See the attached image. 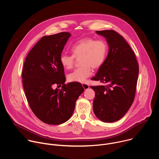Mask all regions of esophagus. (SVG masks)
<instances>
[{
  "label": "esophagus",
  "mask_w": 159,
  "mask_h": 159,
  "mask_svg": "<svg viewBox=\"0 0 159 159\" xmlns=\"http://www.w3.org/2000/svg\"><path fill=\"white\" fill-rule=\"evenodd\" d=\"M82 85L83 88L84 89V90H87L89 88V85L87 84H82Z\"/></svg>",
  "instance_id": "34e87169"
}]
</instances>
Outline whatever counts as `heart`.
I'll list each match as a JSON object with an SVG mask.
<instances>
[{
	"mask_svg": "<svg viewBox=\"0 0 159 159\" xmlns=\"http://www.w3.org/2000/svg\"><path fill=\"white\" fill-rule=\"evenodd\" d=\"M72 55L63 53L60 55V62L66 70L72 69L75 58H79L81 66L67 75L68 80L74 82H84L91 74V67L98 69L104 63L107 53L108 46L103 40H96L85 38L80 39L71 48Z\"/></svg>",
	"mask_w": 159,
	"mask_h": 159,
	"instance_id": "1",
	"label": "heart"
}]
</instances>
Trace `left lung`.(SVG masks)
Here are the masks:
<instances>
[{
  "instance_id": "8db88e82",
  "label": "left lung",
  "mask_w": 159,
  "mask_h": 159,
  "mask_svg": "<svg viewBox=\"0 0 159 159\" xmlns=\"http://www.w3.org/2000/svg\"><path fill=\"white\" fill-rule=\"evenodd\" d=\"M96 33L106 38L109 52L93 78L105 85L90 86L95 91L93 110L102 121L112 123L125 115L134 101L139 67L134 53L122 36L114 30Z\"/></svg>"
}]
</instances>
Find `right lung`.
<instances>
[{"label":"right lung","mask_w":159,"mask_h":159,"mask_svg":"<svg viewBox=\"0 0 159 159\" xmlns=\"http://www.w3.org/2000/svg\"><path fill=\"white\" fill-rule=\"evenodd\" d=\"M70 35L62 32L42 37L28 54L22 72L30 108L39 120L48 125H60L69 120L84 90L80 83L65 84L60 57ZM57 84H62V89H55Z\"/></svg>","instance_id":"obj_1"}]
</instances>
